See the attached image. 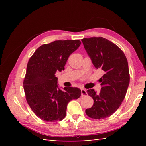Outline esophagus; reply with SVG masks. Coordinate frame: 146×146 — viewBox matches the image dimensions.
Instances as JSON below:
<instances>
[{
  "instance_id": "34e87169",
  "label": "esophagus",
  "mask_w": 146,
  "mask_h": 146,
  "mask_svg": "<svg viewBox=\"0 0 146 146\" xmlns=\"http://www.w3.org/2000/svg\"><path fill=\"white\" fill-rule=\"evenodd\" d=\"M87 95L88 93L86 89H84V88L82 89V90H81V95H82V97H85V96H86Z\"/></svg>"
}]
</instances>
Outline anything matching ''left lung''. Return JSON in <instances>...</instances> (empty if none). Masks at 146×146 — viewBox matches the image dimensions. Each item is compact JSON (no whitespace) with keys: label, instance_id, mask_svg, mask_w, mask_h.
I'll list each match as a JSON object with an SVG mask.
<instances>
[{"label":"left lung","instance_id":"obj_1","mask_svg":"<svg viewBox=\"0 0 146 146\" xmlns=\"http://www.w3.org/2000/svg\"><path fill=\"white\" fill-rule=\"evenodd\" d=\"M81 40L94 66L104 73L99 79L100 92L87 90L94 102L86 113L93 119H104L112 115L125 98L130 79L127 58L119 47L103 37Z\"/></svg>","mask_w":146,"mask_h":146}]
</instances>
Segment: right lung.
Returning a JSON list of instances; mask_svg holds the SVG:
<instances>
[{
	"mask_svg": "<svg viewBox=\"0 0 146 146\" xmlns=\"http://www.w3.org/2000/svg\"><path fill=\"white\" fill-rule=\"evenodd\" d=\"M80 44L78 40H55L39 47L29 58L23 82L24 93L29 107L41 120H62L68 102L80 97L77 88L58 89L55 76L56 71L64 70L68 57Z\"/></svg>",
	"mask_w": 146,
	"mask_h": 146,
	"instance_id": "right-lung-1",
	"label": "right lung"
}]
</instances>
